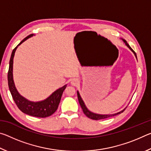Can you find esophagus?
<instances>
[{"mask_svg": "<svg viewBox=\"0 0 151 151\" xmlns=\"http://www.w3.org/2000/svg\"><path fill=\"white\" fill-rule=\"evenodd\" d=\"M78 80L77 78H73V80H72V81H71V84H72L73 85H74V86H75V85H77V84L78 83Z\"/></svg>", "mask_w": 151, "mask_h": 151, "instance_id": "esophagus-1", "label": "esophagus"}]
</instances>
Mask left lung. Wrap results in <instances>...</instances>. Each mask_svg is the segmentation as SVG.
Instances as JSON below:
<instances>
[{
	"label": "left lung",
	"mask_w": 151,
	"mask_h": 151,
	"mask_svg": "<svg viewBox=\"0 0 151 151\" xmlns=\"http://www.w3.org/2000/svg\"><path fill=\"white\" fill-rule=\"evenodd\" d=\"M124 42H125V44H126V45L128 47H129L130 49H131L132 52H134V54L135 55V57H137V55H136V52H134V51L132 49L131 47H130L129 45L128 44L127 42L126 41V40H124ZM77 96H78V102H79V104H80V105L81 106L82 109H83V111L84 112V114H85V115L88 117L89 119H91L93 120H96V121H97V120H101V119H107V118H109V117H112V116H116L117 115V114H119L122 113V112H123L124 111L125 109L122 110V111L118 112V113H116V114H94V113H93V112H91V111H89L87 109V108H86L85 103H84V102L83 101V99H81V97L80 96V94H79V93L77 91Z\"/></svg>",
	"instance_id": "left-lung-1"
}]
</instances>
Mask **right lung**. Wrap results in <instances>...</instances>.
I'll return each instance as SVG.
<instances>
[{
	"label": "right lung",
	"mask_w": 151,
	"mask_h": 151,
	"mask_svg": "<svg viewBox=\"0 0 151 151\" xmlns=\"http://www.w3.org/2000/svg\"><path fill=\"white\" fill-rule=\"evenodd\" d=\"M32 35H33L31 34L27 36L12 50L9 62V68L8 71V85L12 99H13L18 108L20 111L24 112V113L29 114V115L30 116L40 117V118H45V117H48L52 115L57 110L58 104L60 103L61 96H62L63 91H65V89L66 87V85L63 86V87L58 88V90L54 92L46 100L37 102V103H33V102L29 101L26 99H24V97L20 95V94L18 93L16 88H15L13 78H12L13 58L17 48L18 47V46L20 45L27 39L32 37Z\"/></svg>",
	"instance_id": "add662e5"
}]
</instances>
